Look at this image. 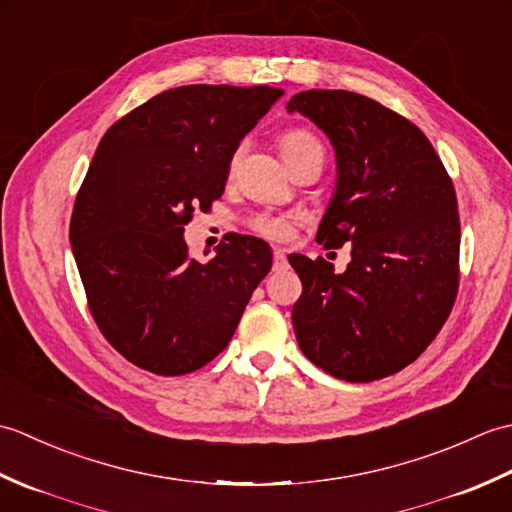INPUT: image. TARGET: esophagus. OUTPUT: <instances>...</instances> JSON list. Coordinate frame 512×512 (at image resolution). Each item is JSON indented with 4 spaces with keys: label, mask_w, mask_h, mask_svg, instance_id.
<instances>
[{
    "label": "esophagus",
    "mask_w": 512,
    "mask_h": 512,
    "mask_svg": "<svg viewBox=\"0 0 512 512\" xmlns=\"http://www.w3.org/2000/svg\"><path fill=\"white\" fill-rule=\"evenodd\" d=\"M273 262H275V270L286 268V250L284 248H275L273 250Z\"/></svg>",
    "instance_id": "34e87169"
}]
</instances>
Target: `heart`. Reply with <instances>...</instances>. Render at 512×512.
Instances as JSON below:
<instances>
[{
    "mask_svg": "<svg viewBox=\"0 0 512 512\" xmlns=\"http://www.w3.org/2000/svg\"><path fill=\"white\" fill-rule=\"evenodd\" d=\"M279 149L290 169L314 154H323L321 140L310 134L308 129H288V132L279 136ZM248 226L253 228L257 235L281 242V239H288L292 235L295 217H290L286 213H257L250 217Z\"/></svg>",
    "mask_w": 512,
    "mask_h": 512,
    "instance_id": "heart-1",
    "label": "heart"
}]
</instances>
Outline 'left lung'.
<instances>
[{
    "label": "left lung",
    "instance_id": "1",
    "mask_svg": "<svg viewBox=\"0 0 512 512\" xmlns=\"http://www.w3.org/2000/svg\"><path fill=\"white\" fill-rule=\"evenodd\" d=\"M288 112L308 116L336 151L317 242L352 244L343 275L323 257H288L303 286L292 308L301 352L347 383L396 374L436 339L458 297L453 180L416 125L363 94L299 92Z\"/></svg>",
    "mask_w": 512,
    "mask_h": 512
}]
</instances>
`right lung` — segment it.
<instances>
[{
  "label": "right lung",
  "mask_w": 512,
  "mask_h": 512,
  "mask_svg": "<svg viewBox=\"0 0 512 512\" xmlns=\"http://www.w3.org/2000/svg\"><path fill=\"white\" fill-rule=\"evenodd\" d=\"M281 94L182 85L118 118L96 147L70 242L96 325L136 367L182 376L213 361L273 266L264 239L239 233L200 264L182 233L222 198L239 140Z\"/></svg>",
  "instance_id": "obj_1"
}]
</instances>
